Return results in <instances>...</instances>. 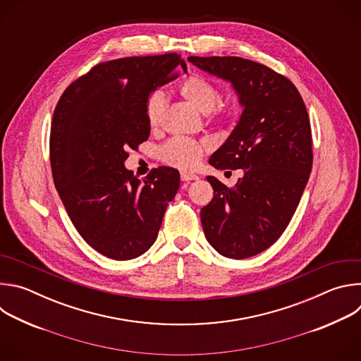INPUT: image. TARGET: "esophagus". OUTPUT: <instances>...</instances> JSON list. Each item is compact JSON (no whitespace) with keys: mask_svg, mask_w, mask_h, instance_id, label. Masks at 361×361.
Returning a JSON list of instances; mask_svg holds the SVG:
<instances>
[{"mask_svg":"<svg viewBox=\"0 0 361 361\" xmlns=\"http://www.w3.org/2000/svg\"><path fill=\"white\" fill-rule=\"evenodd\" d=\"M183 181H192V180H198V177L194 173H188V171H181L180 174Z\"/></svg>","mask_w":361,"mask_h":361,"instance_id":"1","label":"esophagus"}]
</instances>
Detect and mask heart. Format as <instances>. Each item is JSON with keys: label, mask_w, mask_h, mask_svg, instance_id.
Instances as JSON below:
<instances>
[{"label": "heart", "mask_w": 361, "mask_h": 361, "mask_svg": "<svg viewBox=\"0 0 361 361\" xmlns=\"http://www.w3.org/2000/svg\"><path fill=\"white\" fill-rule=\"evenodd\" d=\"M177 91L192 107L205 114L212 111V117L220 121L233 120L240 109L238 101L234 98H228L219 103L218 101L221 98L220 87L200 74H191L185 77L178 84ZM217 102L219 105L216 104ZM164 107L166 99L161 92L156 91L147 98L144 114L147 124L151 128L160 124ZM202 151V142L185 137H174L161 148V157L171 166L180 169H191L198 163Z\"/></svg>", "instance_id": "obj_1"}]
</instances>
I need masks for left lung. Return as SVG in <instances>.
Wrapping results in <instances>:
<instances>
[{
  "mask_svg": "<svg viewBox=\"0 0 361 361\" xmlns=\"http://www.w3.org/2000/svg\"><path fill=\"white\" fill-rule=\"evenodd\" d=\"M188 61L230 81L244 107L210 159L213 167L244 176L234 187L207 177L214 195L201 209V224L221 255L247 259L273 245L295 213L313 167L310 120L295 85L264 64L240 57Z\"/></svg>",
  "mask_w": 361,
  "mask_h": 361,
  "instance_id": "left-lung-1",
  "label": "left lung"
}]
</instances>
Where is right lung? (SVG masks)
<instances>
[{"mask_svg": "<svg viewBox=\"0 0 361 361\" xmlns=\"http://www.w3.org/2000/svg\"><path fill=\"white\" fill-rule=\"evenodd\" d=\"M187 70L181 56L126 57L94 66L73 81L54 110L51 171L80 235L113 260H131L157 238L180 187L173 167L140 181L124 167L128 149L148 140V95Z\"/></svg>", "mask_w": 361, "mask_h": 361, "instance_id": "right-lung-1", "label": "right lung"}]
</instances>
